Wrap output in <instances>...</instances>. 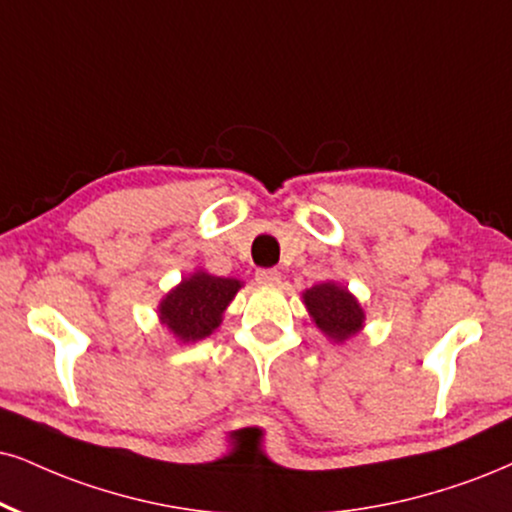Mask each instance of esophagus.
<instances>
[{
    "label": "esophagus",
    "instance_id": "34e87169",
    "mask_svg": "<svg viewBox=\"0 0 512 512\" xmlns=\"http://www.w3.org/2000/svg\"><path fill=\"white\" fill-rule=\"evenodd\" d=\"M258 285H280V270L275 268H261L256 270Z\"/></svg>",
    "mask_w": 512,
    "mask_h": 512
}]
</instances>
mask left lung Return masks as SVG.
I'll list each match as a JSON object with an SVG mask.
<instances>
[{
    "label": "left lung",
    "mask_w": 512,
    "mask_h": 512,
    "mask_svg": "<svg viewBox=\"0 0 512 512\" xmlns=\"http://www.w3.org/2000/svg\"><path fill=\"white\" fill-rule=\"evenodd\" d=\"M304 301L313 315L315 325L334 342H344L351 334L361 330L363 308L358 306V301L344 287L332 285V282L315 285L306 289Z\"/></svg>",
    "instance_id": "8db88e82"
}]
</instances>
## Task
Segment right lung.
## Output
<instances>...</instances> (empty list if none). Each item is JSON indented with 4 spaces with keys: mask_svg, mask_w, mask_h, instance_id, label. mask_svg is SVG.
Returning a JSON list of instances; mask_svg holds the SVG:
<instances>
[{
    "mask_svg": "<svg viewBox=\"0 0 512 512\" xmlns=\"http://www.w3.org/2000/svg\"><path fill=\"white\" fill-rule=\"evenodd\" d=\"M239 287V280L230 277L194 273L161 301V320L182 342H197L220 325L223 311Z\"/></svg>",
    "mask_w": 512,
    "mask_h": 512,
    "instance_id": "add662e5",
    "label": "right lung"
}]
</instances>
